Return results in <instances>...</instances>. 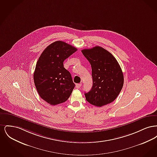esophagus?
Returning <instances> with one entry per match:
<instances>
[{"instance_id":"34e87169","label":"esophagus","mask_w":157,"mask_h":157,"mask_svg":"<svg viewBox=\"0 0 157 157\" xmlns=\"http://www.w3.org/2000/svg\"><path fill=\"white\" fill-rule=\"evenodd\" d=\"M81 86H82V83H77V84L76 85V88L77 89H79V88H81Z\"/></svg>"}]
</instances>
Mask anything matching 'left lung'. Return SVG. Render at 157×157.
<instances>
[{"instance_id":"left-lung-1","label":"left lung","mask_w":157,"mask_h":157,"mask_svg":"<svg viewBox=\"0 0 157 157\" xmlns=\"http://www.w3.org/2000/svg\"><path fill=\"white\" fill-rule=\"evenodd\" d=\"M92 67L93 85L85 93L86 100L101 107L113 102L124 85V75L118 61L108 51L100 46L82 50Z\"/></svg>"}]
</instances>
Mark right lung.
<instances>
[{
	"instance_id": "add662e5",
	"label": "right lung",
	"mask_w": 157,
	"mask_h": 157,
	"mask_svg": "<svg viewBox=\"0 0 157 157\" xmlns=\"http://www.w3.org/2000/svg\"><path fill=\"white\" fill-rule=\"evenodd\" d=\"M76 51L72 45L56 41L46 48L37 60L34 83L39 96L51 105L67 101L75 87L63 62Z\"/></svg>"
}]
</instances>
